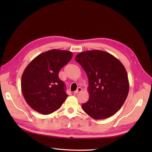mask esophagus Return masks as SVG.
<instances>
[{
  "label": "esophagus",
  "mask_w": 152,
  "mask_h": 152,
  "mask_svg": "<svg viewBox=\"0 0 152 152\" xmlns=\"http://www.w3.org/2000/svg\"><path fill=\"white\" fill-rule=\"evenodd\" d=\"M82 91V89L81 88V87H78L77 89L74 92V93H75V94H78V93H80V92H81Z\"/></svg>",
  "instance_id": "34e87169"
}]
</instances>
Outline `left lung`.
<instances>
[{"mask_svg": "<svg viewBox=\"0 0 152 152\" xmlns=\"http://www.w3.org/2000/svg\"><path fill=\"white\" fill-rule=\"evenodd\" d=\"M75 59L89 79V98L82 104V109L96 120L113 115L122 107L129 89L125 67L113 55L99 50L80 53Z\"/></svg>", "mask_w": 152, "mask_h": 152, "instance_id": "1", "label": "left lung"}]
</instances>
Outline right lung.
<instances>
[{"instance_id": "add662e5", "label": "right lung", "mask_w": 152, "mask_h": 152, "mask_svg": "<svg viewBox=\"0 0 152 152\" xmlns=\"http://www.w3.org/2000/svg\"><path fill=\"white\" fill-rule=\"evenodd\" d=\"M72 56L68 50H49L35 58L26 67L21 77V91L32 109L48 115L61 107L68 95L58 73Z\"/></svg>"}]
</instances>
